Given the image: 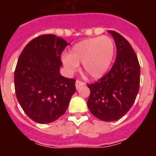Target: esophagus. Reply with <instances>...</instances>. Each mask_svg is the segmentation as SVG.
Returning a JSON list of instances; mask_svg holds the SVG:
<instances>
[{
    "mask_svg": "<svg viewBox=\"0 0 156 156\" xmlns=\"http://www.w3.org/2000/svg\"><path fill=\"white\" fill-rule=\"evenodd\" d=\"M84 84H85L84 83L82 82V81L80 80H77L76 81V89H79L80 87L83 86Z\"/></svg>",
    "mask_w": 156,
    "mask_h": 156,
    "instance_id": "1",
    "label": "esophagus"
}]
</instances>
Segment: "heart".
I'll return each mask as SVG.
<instances>
[{
  "label": "heart",
  "mask_w": 156,
  "mask_h": 156,
  "mask_svg": "<svg viewBox=\"0 0 156 156\" xmlns=\"http://www.w3.org/2000/svg\"><path fill=\"white\" fill-rule=\"evenodd\" d=\"M115 44L107 36L94 37L80 41L70 50V54L62 57L67 71L73 73L83 63V70L92 78H99L108 71L113 59Z\"/></svg>",
  "instance_id": "obj_1"
}]
</instances>
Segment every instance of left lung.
<instances>
[{
    "mask_svg": "<svg viewBox=\"0 0 156 156\" xmlns=\"http://www.w3.org/2000/svg\"><path fill=\"white\" fill-rule=\"evenodd\" d=\"M116 46V58L108 73L98 82L87 84L90 90L89 110L100 120L121 119L130 109L140 87V65L130 44L120 34L108 31Z\"/></svg>",
    "mask_w": 156,
    "mask_h": 156,
    "instance_id": "1",
    "label": "left lung"
}]
</instances>
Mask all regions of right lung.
<instances>
[{
	"label": "right lung",
	"mask_w": 156,
	"mask_h": 156,
	"mask_svg": "<svg viewBox=\"0 0 156 156\" xmlns=\"http://www.w3.org/2000/svg\"><path fill=\"white\" fill-rule=\"evenodd\" d=\"M69 44L53 34L32 40L19 56L15 90L22 108L32 120L49 123L66 112L76 92L75 79L60 74L61 55Z\"/></svg>",
	"instance_id": "obj_1"
}]
</instances>
